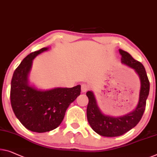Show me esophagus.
Here are the masks:
<instances>
[{"label":"esophagus","mask_w":157,"mask_h":157,"mask_svg":"<svg viewBox=\"0 0 157 157\" xmlns=\"http://www.w3.org/2000/svg\"><path fill=\"white\" fill-rule=\"evenodd\" d=\"M88 88H89L88 86L84 84V85H82V86H81V92H82V93L86 92V91H87Z\"/></svg>","instance_id":"1"}]
</instances>
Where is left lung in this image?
<instances>
[{
    "instance_id": "8db88e82",
    "label": "left lung",
    "mask_w": 157,
    "mask_h": 157,
    "mask_svg": "<svg viewBox=\"0 0 157 157\" xmlns=\"http://www.w3.org/2000/svg\"><path fill=\"white\" fill-rule=\"evenodd\" d=\"M119 53L121 56V63L134 70L139 77V101L135 109L130 113L121 116H112L101 112L92 91H88L86 93L89 99L86 109L88 122L94 132L104 137L121 136L135 127L141 120L145 110L146 101L149 92V82L143 65L125 51L119 49Z\"/></svg>"
}]
</instances>
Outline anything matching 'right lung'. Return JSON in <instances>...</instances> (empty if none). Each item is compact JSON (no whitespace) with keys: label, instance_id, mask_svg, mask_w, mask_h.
<instances>
[{"label":"right lung","instance_id":"right-lung-1","mask_svg":"<svg viewBox=\"0 0 157 157\" xmlns=\"http://www.w3.org/2000/svg\"><path fill=\"white\" fill-rule=\"evenodd\" d=\"M48 49L42 48L25 58L14 72L11 81L10 101L14 113L27 129L39 133L58 128L70 104L81 92L79 85L72 88L41 90L29 84L33 60Z\"/></svg>","mask_w":157,"mask_h":157}]
</instances>
